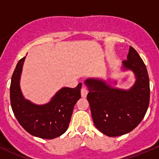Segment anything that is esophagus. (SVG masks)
<instances>
[{"mask_svg":"<svg viewBox=\"0 0 159 159\" xmlns=\"http://www.w3.org/2000/svg\"><path fill=\"white\" fill-rule=\"evenodd\" d=\"M87 93H88V91H87V89H86V88H85V87L82 88V89H81V96H82V97H83V98L86 97V96H87Z\"/></svg>","mask_w":159,"mask_h":159,"instance_id":"esophagus-1","label":"esophagus"}]
</instances>
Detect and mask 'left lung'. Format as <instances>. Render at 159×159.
Returning <instances> with one entry per match:
<instances>
[{
	"instance_id": "8db88e82",
	"label": "left lung",
	"mask_w": 159,
	"mask_h": 159,
	"mask_svg": "<svg viewBox=\"0 0 159 159\" xmlns=\"http://www.w3.org/2000/svg\"><path fill=\"white\" fill-rule=\"evenodd\" d=\"M121 70H130L135 81L128 89L116 87V81L88 78L84 84L89 93L87 100L96 129L109 137L120 136L138 126L149 105V78L146 66L133 47H129L127 60Z\"/></svg>"
}]
</instances>
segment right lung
I'll return each mask as SVG.
<instances>
[{
  "mask_svg": "<svg viewBox=\"0 0 159 159\" xmlns=\"http://www.w3.org/2000/svg\"><path fill=\"white\" fill-rule=\"evenodd\" d=\"M25 59L19 60L11 78L10 97L13 112L30 135L44 139L57 138L67 130L73 108L81 97L82 83L75 88H61L47 103H34L24 98L20 85Z\"/></svg>",
  "mask_w": 159,
  "mask_h": 159,
  "instance_id": "add662e5",
  "label": "right lung"
}]
</instances>
